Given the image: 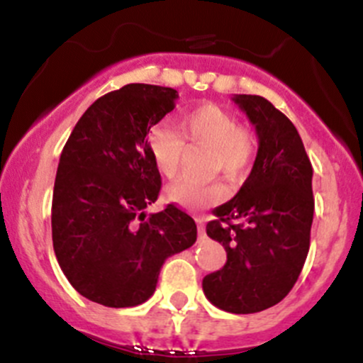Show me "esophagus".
Masks as SVG:
<instances>
[{
    "instance_id": "obj_1",
    "label": "esophagus",
    "mask_w": 363,
    "mask_h": 363,
    "mask_svg": "<svg viewBox=\"0 0 363 363\" xmlns=\"http://www.w3.org/2000/svg\"><path fill=\"white\" fill-rule=\"evenodd\" d=\"M196 223H199V235H200V238H203V234H206V228H203L202 218H196Z\"/></svg>"
}]
</instances>
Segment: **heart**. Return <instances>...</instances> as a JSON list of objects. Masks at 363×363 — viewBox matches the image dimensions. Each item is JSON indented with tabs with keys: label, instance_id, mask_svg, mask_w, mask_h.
<instances>
[{
	"label": "heart",
	"instance_id": "heart-1",
	"mask_svg": "<svg viewBox=\"0 0 363 363\" xmlns=\"http://www.w3.org/2000/svg\"><path fill=\"white\" fill-rule=\"evenodd\" d=\"M260 140L252 125L238 124L230 111L213 103H202L181 113L177 131L167 124H156L149 131V150L154 164L164 177H175L186 149L207 150V174H225L238 182L248 177L259 154ZM227 186L220 181L172 182L164 199L188 211H200L221 202Z\"/></svg>",
	"mask_w": 363,
	"mask_h": 363
}]
</instances>
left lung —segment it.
Listing matches in <instances>:
<instances>
[{
    "label": "left lung",
    "instance_id": "obj_1",
    "mask_svg": "<svg viewBox=\"0 0 363 363\" xmlns=\"http://www.w3.org/2000/svg\"><path fill=\"white\" fill-rule=\"evenodd\" d=\"M234 103L255 125L259 154L238 195L207 223L227 262L202 287L214 307L253 314L280 303L303 269L314 218L312 164L294 124L269 101L235 96Z\"/></svg>",
    "mask_w": 363,
    "mask_h": 363
}]
</instances>
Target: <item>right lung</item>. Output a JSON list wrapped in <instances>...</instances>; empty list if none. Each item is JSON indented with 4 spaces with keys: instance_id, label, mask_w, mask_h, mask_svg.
<instances>
[{
    "instance_id": "right-lung-1",
    "label": "right lung",
    "mask_w": 363,
    "mask_h": 363,
    "mask_svg": "<svg viewBox=\"0 0 363 363\" xmlns=\"http://www.w3.org/2000/svg\"><path fill=\"white\" fill-rule=\"evenodd\" d=\"M177 90L131 83L99 97L60 156L52 248L70 286L104 307H136L156 291L161 266L196 241L189 214L157 200L160 170L145 136L175 108Z\"/></svg>"
}]
</instances>
